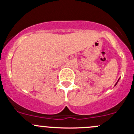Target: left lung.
Masks as SVG:
<instances>
[{
  "mask_svg": "<svg viewBox=\"0 0 134 134\" xmlns=\"http://www.w3.org/2000/svg\"><path fill=\"white\" fill-rule=\"evenodd\" d=\"M118 81H119V80H118ZM118 81H117V83H115V86H116V85H117V82H118Z\"/></svg>",
  "mask_w": 134,
  "mask_h": 134,
  "instance_id": "1",
  "label": "left lung"
}]
</instances>
